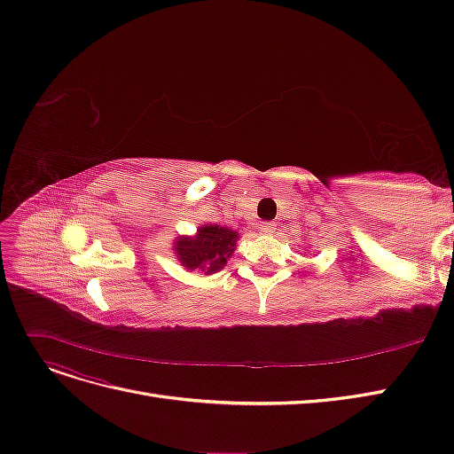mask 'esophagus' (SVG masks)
<instances>
[{
  "label": "esophagus",
  "mask_w": 454,
  "mask_h": 454,
  "mask_svg": "<svg viewBox=\"0 0 454 454\" xmlns=\"http://www.w3.org/2000/svg\"><path fill=\"white\" fill-rule=\"evenodd\" d=\"M259 231H261L262 234H272V232L276 231V223H272V222H262V223L259 225Z\"/></svg>",
  "instance_id": "esophagus-1"
}]
</instances>
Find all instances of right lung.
Segmentation results:
<instances>
[{"mask_svg":"<svg viewBox=\"0 0 454 454\" xmlns=\"http://www.w3.org/2000/svg\"><path fill=\"white\" fill-rule=\"evenodd\" d=\"M239 232L222 225H202L195 237H178L175 254L185 270L214 274L222 270L237 246Z\"/></svg>","mask_w":454,"mask_h":454,"instance_id":"add662e5","label":"right lung"}]
</instances>
